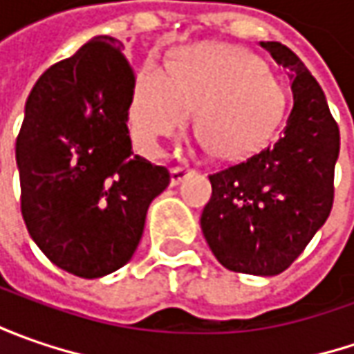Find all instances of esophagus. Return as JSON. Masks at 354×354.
I'll return each mask as SVG.
<instances>
[{
    "label": "esophagus",
    "mask_w": 354,
    "mask_h": 354,
    "mask_svg": "<svg viewBox=\"0 0 354 354\" xmlns=\"http://www.w3.org/2000/svg\"><path fill=\"white\" fill-rule=\"evenodd\" d=\"M191 173H195V169H189V167H181V165H177V167H173L171 169V185L175 187V185H179L183 179H187Z\"/></svg>",
    "instance_id": "1"
}]
</instances>
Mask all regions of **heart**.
<instances>
[{
  "instance_id": "b5f03b06",
  "label": "heart",
  "mask_w": 354,
  "mask_h": 354,
  "mask_svg": "<svg viewBox=\"0 0 354 354\" xmlns=\"http://www.w3.org/2000/svg\"><path fill=\"white\" fill-rule=\"evenodd\" d=\"M288 110V92L262 59L230 45L171 53L169 75L153 62L136 78L131 131L145 149L177 136L195 114V133L212 156L238 159L260 149Z\"/></svg>"
}]
</instances>
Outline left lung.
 <instances>
[{"instance_id": "obj_1", "label": "left lung", "mask_w": 354, "mask_h": 354, "mask_svg": "<svg viewBox=\"0 0 354 354\" xmlns=\"http://www.w3.org/2000/svg\"><path fill=\"white\" fill-rule=\"evenodd\" d=\"M260 45L290 71L292 114L276 142L209 175L212 195L201 228L225 268L276 276L331 212L341 138L323 90L299 57L278 41Z\"/></svg>"}]
</instances>
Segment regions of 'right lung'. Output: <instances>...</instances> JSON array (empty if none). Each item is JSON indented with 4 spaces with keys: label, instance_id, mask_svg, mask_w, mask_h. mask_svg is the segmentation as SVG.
Wrapping results in <instances>:
<instances>
[{
    "label": "right lung",
    "instance_id": "add662e5",
    "mask_svg": "<svg viewBox=\"0 0 354 354\" xmlns=\"http://www.w3.org/2000/svg\"><path fill=\"white\" fill-rule=\"evenodd\" d=\"M114 37H94L55 62L25 104L15 159L21 214L61 270L102 278L140 244L167 167L133 156L128 112L136 76Z\"/></svg>",
    "mask_w": 354,
    "mask_h": 354
}]
</instances>
